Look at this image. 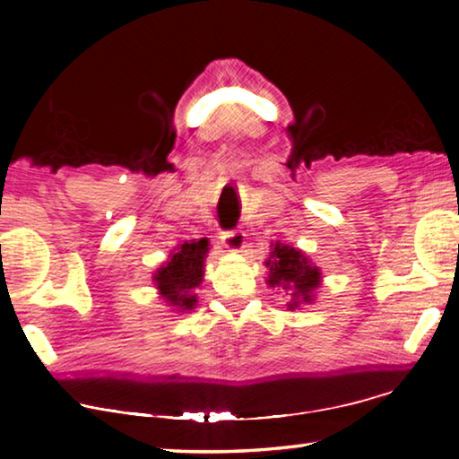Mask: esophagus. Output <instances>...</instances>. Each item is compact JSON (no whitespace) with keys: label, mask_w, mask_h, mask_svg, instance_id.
Here are the masks:
<instances>
[{"label":"esophagus","mask_w":459,"mask_h":459,"mask_svg":"<svg viewBox=\"0 0 459 459\" xmlns=\"http://www.w3.org/2000/svg\"><path fill=\"white\" fill-rule=\"evenodd\" d=\"M221 238H222V245L227 247L229 251H235V253L243 251V247H245V235H243V232H240V230H227V232H222Z\"/></svg>","instance_id":"1"}]
</instances>
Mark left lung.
<instances>
[{
  "mask_svg": "<svg viewBox=\"0 0 459 459\" xmlns=\"http://www.w3.org/2000/svg\"><path fill=\"white\" fill-rule=\"evenodd\" d=\"M265 267L269 269L267 285L290 291L291 301L287 304L290 309L299 307V304H309L314 299V291L322 283L320 269L291 245L275 243Z\"/></svg>",
  "mask_w": 459,
  "mask_h": 459,
  "instance_id": "left-lung-1",
  "label": "left lung"
}]
</instances>
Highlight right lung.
Returning <instances> with one entry per match:
<instances>
[{
    "instance_id": "obj_1",
    "label": "right lung",
    "mask_w": 459,
    "mask_h": 459,
    "mask_svg": "<svg viewBox=\"0 0 459 459\" xmlns=\"http://www.w3.org/2000/svg\"><path fill=\"white\" fill-rule=\"evenodd\" d=\"M208 253V240H186L178 251L169 255L164 267L155 271L153 281L168 306L178 307V312H190L196 307V291L204 277V259Z\"/></svg>"
}]
</instances>
